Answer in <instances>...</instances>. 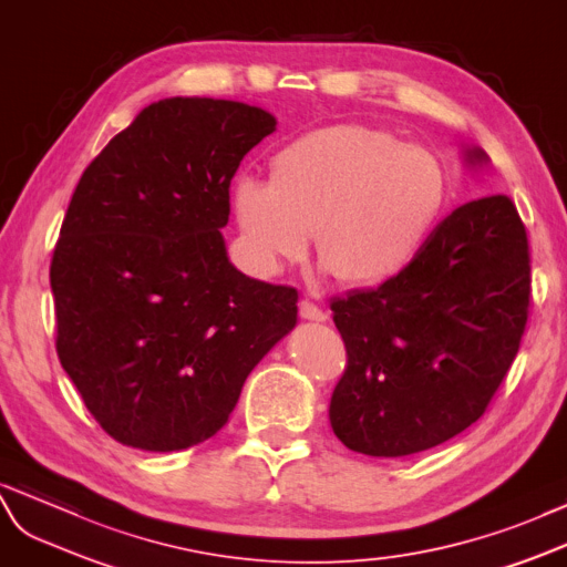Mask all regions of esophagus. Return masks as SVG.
<instances>
[{
    "label": "esophagus",
    "mask_w": 567,
    "mask_h": 567,
    "mask_svg": "<svg viewBox=\"0 0 567 567\" xmlns=\"http://www.w3.org/2000/svg\"><path fill=\"white\" fill-rule=\"evenodd\" d=\"M299 316L307 318V321H318V323L328 321V313H326L321 307H316V303L309 301V299H303V301L299 303Z\"/></svg>",
    "instance_id": "esophagus-1"
}]
</instances>
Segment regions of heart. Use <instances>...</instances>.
Segmentation results:
<instances>
[{"instance_id":"heart-1","label":"heart","mask_w":567,"mask_h":567,"mask_svg":"<svg viewBox=\"0 0 567 567\" xmlns=\"http://www.w3.org/2000/svg\"><path fill=\"white\" fill-rule=\"evenodd\" d=\"M254 266L278 272L316 254L350 287H379L412 268L447 208V174L424 148L359 124L289 141L270 182L241 177L231 192Z\"/></svg>"}]
</instances>
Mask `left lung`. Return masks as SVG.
<instances>
[{"label": "left lung", "mask_w": 567, "mask_h": 567, "mask_svg": "<svg viewBox=\"0 0 567 567\" xmlns=\"http://www.w3.org/2000/svg\"><path fill=\"white\" fill-rule=\"evenodd\" d=\"M529 303V241L515 203L496 194L455 208L398 280L330 301L347 350L332 431L371 457L414 455L462 433L511 371Z\"/></svg>", "instance_id": "1"}]
</instances>
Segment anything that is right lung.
<instances>
[{
    "instance_id": "right-lung-1",
    "label": "right lung",
    "mask_w": 567,
    "mask_h": 567,
    "mask_svg": "<svg viewBox=\"0 0 567 567\" xmlns=\"http://www.w3.org/2000/svg\"><path fill=\"white\" fill-rule=\"evenodd\" d=\"M272 132L260 107L167 97L81 174L50 264L56 354L122 445L208 441L297 326V289L246 278L220 235L231 177Z\"/></svg>"
}]
</instances>
